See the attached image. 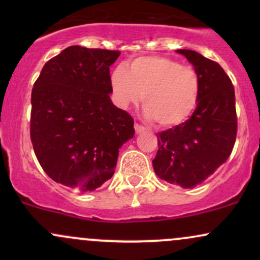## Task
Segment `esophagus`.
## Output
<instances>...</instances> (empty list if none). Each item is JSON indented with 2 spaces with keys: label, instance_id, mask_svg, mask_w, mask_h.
I'll return each instance as SVG.
<instances>
[{
  "label": "esophagus",
  "instance_id": "34e87169",
  "mask_svg": "<svg viewBox=\"0 0 260 260\" xmlns=\"http://www.w3.org/2000/svg\"><path fill=\"white\" fill-rule=\"evenodd\" d=\"M134 129H136V133L137 134H140V133L144 132L145 128L143 127V126H140V124H138V123H136V124H134Z\"/></svg>",
  "mask_w": 260,
  "mask_h": 260
}]
</instances>
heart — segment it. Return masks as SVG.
Segmentation results:
<instances>
[{"label":"heart","mask_w":260,"mask_h":260,"mask_svg":"<svg viewBox=\"0 0 260 260\" xmlns=\"http://www.w3.org/2000/svg\"><path fill=\"white\" fill-rule=\"evenodd\" d=\"M111 88L121 109L137 105L143 98L145 117L162 128L183 123L201 96L197 71L161 56H143L133 59L128 68L116 67L111 73Z\"/></svg>","instance_id":"1"}]
</instances>
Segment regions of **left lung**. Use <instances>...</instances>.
<instances>
[{
    "label": "left lung",
    "mask_w": 260,
    "mask_h": 260,
    "mask_svg": "<svg viewBox=\"0 0 260 260\" xmlns=\"http://www.w3.org/2000/svg\"><path fill=\"white\" fill-rule=\"evenodd\" d=\"M201 79L194 112L178 126L160 132L155 174L182 188H194L229 159L237 134L235 89L221 66L193 50H176Z\"/></svg>",
    "instance_id": "obj_1"
}]
</instances>
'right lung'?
<instances>
[{
  "label": "right lung",
  "mask_w": 260,
  "mask_h": 260,
  "mask_svg": "<svg viewBox=\"0 0 260 260\" xmlns=\"http://www.w3.org/2000/svg\"><path fill=\"white\" fill-rule=\"evenodd\" d=\"M120 51L70 46L47 61L31 91L30 138L50 178L91 192L112 177L134 121L112 104L110 66Z\"/></svg>",
  "instance_id": "right-lung-1"
}]
</instances>
